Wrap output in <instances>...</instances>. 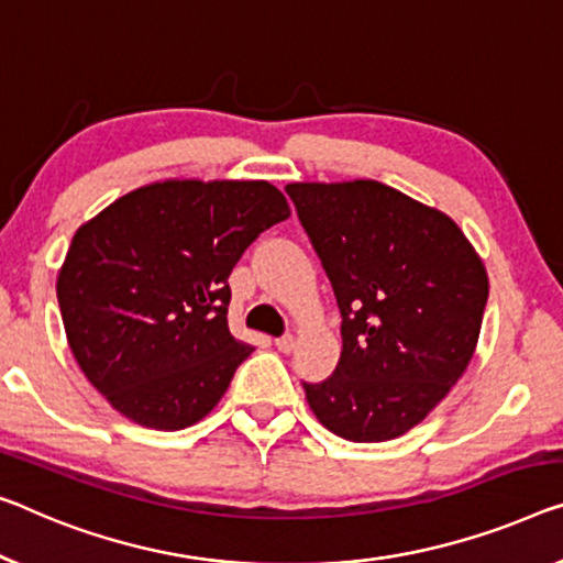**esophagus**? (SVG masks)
I'll use <instances>...</instances> for the list:
<instances>
[{"label":"esophagus","instance_id":"1","mask_svg":"<svg viewBox=\"0 0 563 563\" xmlns=\"http://www.w3.org/2000/svg\"><path fill=\"white\" fill-rule=\"evenodd\" d=\"M275 346H278V351H283V354H290V351L296 349V335L292 333L280 335V339H275Z\"/></svg>","mask_w":563,"mask_h":563}]
</instances>
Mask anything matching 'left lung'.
<instances>
[{
	"label": "left lung",
	"instance_id": "1",
	"mask_svg": "<svg viewBox=\"0 0 563 563\" xmlns=\"http://www.w3.org/2000/svg\"><path fill=\"white\" fill-rule=\"evenodd\" d=\"M341 310V358L303 382L325 430L384 442L412 430L465 374L488 273L448 214L374 179L288 184Z\"/></svg>",
	"mask_w": 563,
	"mask_h": 563
}]
</instances>
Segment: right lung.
<instances>
[{"label":"right lung","mask_w":563,"mask_h":563,"mask_svg":"<svg viewBox=\"0 0 563 563\" xmlns=\"http://www.w3.org/2000/svg\"><path fill=\"white\" fill-rule=\"evenodd\" d=\"M290 207L267 181H158L75 232L57 275L73 356L123 417L184 430L253 354L228 325L230 273Z\"/></svg>","instance_id":"1"}]
</instances>
